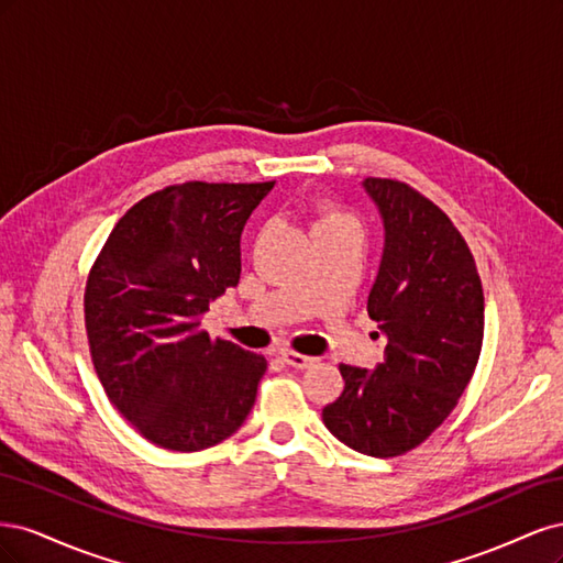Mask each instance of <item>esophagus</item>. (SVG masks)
<instances>
[{
  "instance_id": "esophagus-1",
  "label": "esophagus",
  "mask_w": 563,
  "mask_h": 563,
  "mask_svg": "<svg viewBox=\"0 0 563 563\" xmlns=\"http://www.w3.org/2000/svg\"><path fill=\"white\" fill-rule=\"evenodd\" d=\"M282 360H284V364L294 366V368H310L314 364V356H305V354H298L294 350H284Z\"/></svg>"
}]
</instances>
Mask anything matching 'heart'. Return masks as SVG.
<instances>
[{
  "mask_svg": "<svg viewBox=\"0 0 563 563\" xmlns=\"http://www.w3.org/2000/svg\"><path fill=\"white\" fill-rule=\"evenodd\" d=\"M340 223H350V218L343 216L340 211L331 209V207H321L317 209V218H314V225H312V232L314 230H321V228H331V225H340Z\"/></svg>",
  "mask_w": 563,
  "mask_h": 563,
  "instance_id": "heart-1",
  "label": "heart"
}]
</instances>
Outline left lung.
Instances as JSON below:
<instances>
[{"mask_svg": "<svg viewBox=\"0 0 563 563\" xmlns=\"http://www.w3.org/2000/svg\"><path fill=\"white\" fill-rule=\"evenodd\" d=\"M385 246L368 317L387 338L373 371L340 364L345 389L323 406L329 432L373 457L422 444L463 395L484 340V291L449 216L406 183L366 178Z\"/></svg>", "mask_w": 563, "mask_h": 563, "instance_id": "1", "label": "left lung"}]
</instances>
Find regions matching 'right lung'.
<instances>
[{
	"label": "right lung",
	"mask_w": 563,
	"mask_h": 563,
	"mask_svg": "<svg viewBox=\"0 0 563 563\" xmlns=\"http://www.w3.org/2000/svg\"><path fill=\"white\" fill-rule=\"evenodd\" d=\"M275 183H183L135 203L91 267L84 319L110 401L147 441L192 453L242 428L263 354L211 340L201 314L240 284V240Z\"/></svg>",
	"instance_id": "1"
}]
</instances>
